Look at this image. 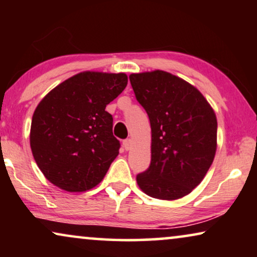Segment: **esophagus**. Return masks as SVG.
I'll list each match as a JSON object with an SVG mask.
<instances>
[{"label":"esophagus","instance_id":"esophagus-1","mask_svg":"<svg viewBox=\"0 0 257 257\" xmlns=\"http://www.w3.org/2000/svg\"><path fill=\"white\" fill-rule=\"evenodd\" d=\"M122 146H124V149L126 151H128L130 149H131V146H132V140L131 139H125L124 142H122Z\"/></svg>","mask_w":257,"mask_h":257}]
</instances>
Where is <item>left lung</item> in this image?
I'll list each match as a JSON object with an SVG mask.
<instances>
[{
	"instance_id": "1",
	"label": "left lung",
	"mask_w": 257,
	"mask_h": 257,
	"mask_svg": "<svg viewBox=\"0 0 257 257\" xmlns=\"http://www.w3.org/2000/svg\"><path fill=\"white\" fill-rule=\"evenodd\" d=\"M150 118L151 164L137 175L145 194L160 200L187 195L203 180L216 152L217 121L202 93L163 70L130 75Z\"/></svg>"
}]
</instances>
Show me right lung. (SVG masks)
Wrapping results in <instances>:
<instances>
[{
  "instance_id": "obj_1",
  "label": "right lung",
  "mask_w": 257,
  "mask_h": 257,
  "mask_svg": "<svg viewBox=\"0 0 257 257\" xmlns=\"http://www.w3.org/2000/svg\"><path fill=\"white\" fill-rule=\"evenodd\" d=\"M126 85L122 72L84 71L40 101L31 120L30 147L51 184L66 192H85L103 180L120 147L105 107Z\"/></svg>"
}]
</instances>
